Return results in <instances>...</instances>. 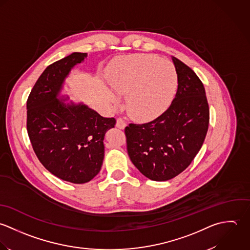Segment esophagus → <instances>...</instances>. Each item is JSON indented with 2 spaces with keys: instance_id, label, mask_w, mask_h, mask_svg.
Listing matches in <instances>:
<instances>
[{
  "instance_id": "esophagus-1",
  "label": "esophagus",
  "mask_w": 250,
  "mask_h": 250,
  "mask_svg": "<svg viewBox=\"0 0 250 250\" xmlns=\"http://www.w3.org/2000/svg\"><path fill=\"white\" fill-rule=\"evenodd\" d=\"M125 125H126V124H125V122L122 118H118V119H117L116 126H117L118 128H120V129H124V128L125 127Z\"/></svg>"
}]
</instances>
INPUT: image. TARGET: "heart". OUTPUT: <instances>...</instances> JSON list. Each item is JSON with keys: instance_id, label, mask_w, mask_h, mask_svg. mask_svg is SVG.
<instances>
[{"instance_id": "heart-1", "label": "heart", "mask_w": 250, "mask_h": 250, "mask_svg": "<svg viewBox=\"0 0 250 250\" xmlns=\"http://www.w3.org/2000/svg\"><path fill=\"white\" fill-rule=\"evenodd\" d=\"M109 81L118 94L125 96L128 113L138 121L161 116L172 104L179 87L175 65L151 54L121 58L111 68Z\"/></svg>"}]
</instances>
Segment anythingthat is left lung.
<instances>
[{
	"mask_svg": "<svg viewBox=\"0 0 250 250\" xmlns=\"http://www.w3.org/2000/svg\"><path fill=\"white\" fill-rule=\"evenodd\" d=\"M179 87L170 107L146 124L125 128L134 166L152 181H168L186 170L198 153L209 121L205 88L196 73L173 57Z\"/></svg>",
	"mask_w": 250,
	"mask_h": 250,
	"instance_id": "left-lung-1",
	"label": "left lung"
}]
</instances>
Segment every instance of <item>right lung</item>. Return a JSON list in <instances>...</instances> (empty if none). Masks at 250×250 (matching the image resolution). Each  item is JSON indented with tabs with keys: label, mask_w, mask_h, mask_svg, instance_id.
<instances>
[{
	"label": "right lung",
	"mask_w": 250,
	"mask_h": 250,
	"mask_svg": "<svg viewBox=\"0 0 250 250\" xmlns=\"http://www.w3.org/2000/svg\"><path fill=\"white\" fill-rule=\"evenodd\" d=\"M86 57L74 52L48 65L27 100L33 150L54 176L72 184H85L100 173L104 135L116 125L114 118H104L84 104L58 100L64 78Z\"/></svg>",
	"instance_id": "right-lung-1"
}]
</instances>
